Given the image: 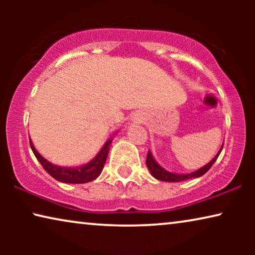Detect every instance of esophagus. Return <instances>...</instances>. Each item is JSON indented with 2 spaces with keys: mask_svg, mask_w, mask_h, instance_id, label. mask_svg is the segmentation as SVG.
Returning <instances> with one entry per match:
<instances>
[{
  "mask_svg": "<svg viewBox=\"0 0 255 255\" xmlns=\"http://www.w3.org/2000/svg\"><path fill=\"white\" fill-rule=\"evenodd\" d=\"M141 115H139V114H137V115H134V121H137V122H141Z\"/></svg>",
  "mask_w": 255,
  "mask_h": 255,
  "instance_id": "34e87169",
  "label": "esophagus"
}]
</instances>
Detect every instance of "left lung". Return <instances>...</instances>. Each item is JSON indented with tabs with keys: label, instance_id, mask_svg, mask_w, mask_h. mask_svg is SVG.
I'll list each match as a JSON object with an SVG mask.
<instances>
[{
	"label": "left lung",
	"instance_id": "left-lung-1",
	"mask_svg": "<svg viewBox=\"0 0 255 255\" xmlns=\"http://www.w3.org/2000/svg\"><path fill=\"white\" fill-rule=\"evenodd\" d=\"M222 149H223V146L210 162L202 167V168L195 170V172L188 173V174H176V173H172V172H168V170H166L163 167L160 166L159 163L155 161V159L153 158L151 151H148V153H147V158H146V166H147L148 170L151 172L152 176L155 177V179H158L160 181H165V182H180V181L195 179V177H200L202 175H204V174L211 168V166L214 165L216 160H217L219 154H221Z\"/></svg>",
	"mask_w": 255,
	"mask_h": 255
}]
</instances>
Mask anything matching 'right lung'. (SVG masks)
Returning a JSON list of instances; mask_svg holds the SVG:
<instances>
[{
    "label": "right lung",
    "instance_id": "add662e5",
    "mask_svg": "<svg viewBox=\"0 0 255 255\" xmlns=\"http://www.w3.org/2000/svg\"><path fill=\"white\" fill-rule=\"evenodd\" d=\"M111 141H113V137H110L103 145V147L100 149L96 156L90 160L89 162L85 163V165L78 166V167H64L54 165L40 155V153L34 148L30 139V146L32 149L34 156H36L40 165L44 167V169L53 177V179L60 181L64 183H87L90 181L95 180L99 177V175L102 173V169L104 167V163L107 161L108 153H109Z\"/></svg>",
    "mask_w": 255,
    "mask_h": 255
}]
</instances>
